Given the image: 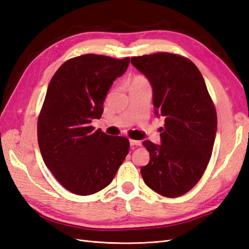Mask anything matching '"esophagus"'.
Masks as SVG:
<instances>
[{
    "mask_svg": "<svg viewBox=\"0 0 249 249\" xmlns=\"http://www.w3.org/2000/svg\"><path fill=\"white\" fill-rule=\"evenodd\" d=\"M129 143H130L131 146H139V145H141V141H138V140H130Z\"/></svg>",
    "mask_w": 249,
    "mask_h": 249,
    "instance_id": "esophagus-1",
    "label": "esophagus"
}]
</instances>
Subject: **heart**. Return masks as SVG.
<instances>
[{"label": "heart", "mask_w": 249, "mask_h": 249, "mask_svg": "<svg viewBox=\"0 0 249 249\" xmlns=\"http://www.w3.org/2000/svg\"><path fill=\"white\" fill-rule=\"evenodd\" d=\"M137 83H147V80L143 76H136L134 79H132L131 84H137Z\"/></svg>", "instance_id": "1"}]
</instances>
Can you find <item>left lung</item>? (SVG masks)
I'll return each instance as SVG.
<instances>
[{
    "instance_id": "1",
    "label": "left lung",
    "mask_w": 249,
    "mask_h": 249,
    "mask_svg": "<svg viewBox=\"0 0 249 249\" xmlns=\"http://www.w3.org/2000/svg\"><path fill=\"white\" fill-rule=\"evenodd\" d=\"M131 63L153 88L157 117L164 118L161 144L145 140L149 162L141 169L147 187L178 197L203 176L211 158L217 118L203 75L186 57L156 53L132 57Z\"/></svg>"
}]
</instances>
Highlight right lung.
I'll use <instances>...</instances> for the list:
<instances>
[{
	"label": "right lung",
	"instance_id": "right-lung-1",
	"mask_svg": "<svg viewBox=\"0 0 249 249\" xmlns=\"http://www.w3.org/2000/svg\"><path fill=\"white\" fill-rule=\"evenodd\" d=\"M129 57L86 54L56 71L38 119V144L48 169L61 186L91 195L112 181L129 152L125 137L91 126L101 119L108 90L129 65Z\"/></svg>",
	"mask_w": 249,
	"mask_h": 249
}]
</instances>
